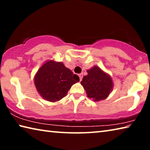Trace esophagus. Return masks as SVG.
<instances>
[{
	"mask_svg": "<svg viewBox=\"0 0 150 150\" xmlns=\"http://www.w3.org/2000/svg\"><path fill=\"white\" fill-rule=\"evenodd\" d=\"M79 77L80 78V81H82V78H83V74L82 73H81V74L79 75Z\"/></svg>",
	"mask_w": 150,
	"mask_h": 150,
	"instance_id": "obj_1",
	"label": "esophagus"
}]
</instances>
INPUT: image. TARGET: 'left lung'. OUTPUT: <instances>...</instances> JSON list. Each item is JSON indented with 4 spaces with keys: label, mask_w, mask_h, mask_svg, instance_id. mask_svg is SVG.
I'll return each instance as SVG.
<instances>
[{
    "label": "left lung",
    "mask_w": 150,
    "mask_h": 150,
    "mask_svg": "<svg viewBox=\"0 0 150 150\" xmlns=\"http://www.w3.org/2000/svg\"><path fill=\"white\" fill-rule=\"evenodd\" d=\"M87 71V75L83 77L81 84L88 97L95 102L106 99L114 87L111 76L96 65Z\"/></svg>",
    "instance_id": "obj_1"
}]
</instances>
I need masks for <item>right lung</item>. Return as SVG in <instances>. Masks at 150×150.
I'll return each instance as SVG.
<instances>
[{
	"label": "right lung",
	"instance_id": "add662e5",
	"mask_svg": "<svg viewBox=\"0 0 150 150\" xmlns=\"http://www.w3.org/2000/svg\"><path fill=\"white\" fill-rule=\"evenodd\" d=\"M79 81L78 75L73 74L63 62L54 59L43 63L34 79L39 95L45 100L52 103L65 97L71 86Z\"/></svg>",
	"mask_w": 150,
	"mask_h": 150
}]
</instances>
